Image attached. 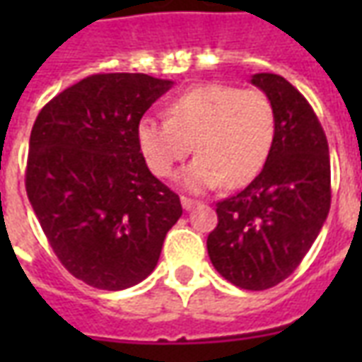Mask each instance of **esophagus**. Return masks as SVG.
I'll return each instance as SVG.
<instances>
[{"label":"esophagus","mask_w":362,"mask_h":362,"mask_svg":"<svg viewBox=\"0 0 362 362\" xmlns=\"http://www.w3.org/2000/svg\"><path fill=\"white\" fill-rule=\"evenodd\" d=\"M180 202H182V207L186 209V211H189V209H194L199 202H196V199H189V197H180Z\"/></svg>","instance_id":"esophagus-1"}]
</instances>
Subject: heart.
Here are the masks:
<instances>
[{"instance_id":"obj_1","label":"heart","mask_w":362,"mask_h":362,"mask_svg":"<svg viewBox=\"0 0 362 362\" xmlns=\"http://www.w3.org/2000/svg\"><path fill=\"white\" fill-rule=\"evenodd\" d=\"M275 135V110L266 93L230 85H199L176 96L168 118L145 116L137 143L151 173L165 178L188 157L178 176L186 189L202 192L225 182L228 188L250 184L266 166Z\"/></svg>"}]
</instances>
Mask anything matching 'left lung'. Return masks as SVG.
<instances>
[{
  "instance_id": "1",
  "label": "left lung",
  "mask_w": 362,
  "mask_h": 362,
  "mask_svg": "<svg viewBox=\"0 0 362 362\" xmlns=\"http://www.w3.org/2000/svg\"><path fill=\"white\" fill-rule=\"evenodd\" d=\"M275 110V135L262 173L217 204L207 236L213 267L246 291L287 279L303 262L329 213V149L312 106L281 75H252Z\"/></svg>"
}]
</instances>
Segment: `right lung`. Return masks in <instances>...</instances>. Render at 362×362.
Listing matches in <instances>:
<instances>
[{
    "mask_svg": "<svg viewBox=\"0 0 362 362\" xmlns=\"http://www.w3.org/2000/svg\"><path fill=\"white\" fill-rule=\"evenodd\" d=\"M174 83L98 74L44 106L30 132L27 196L67 272L103 291L141 283L157 267L180 197L151 174L137 124Z\"/></svg>",
    "mask_w": 362,
    "mask_h": 362,
    "instance_id": "right-lung-1",
    "label": "right lung"
}]
</instances>
